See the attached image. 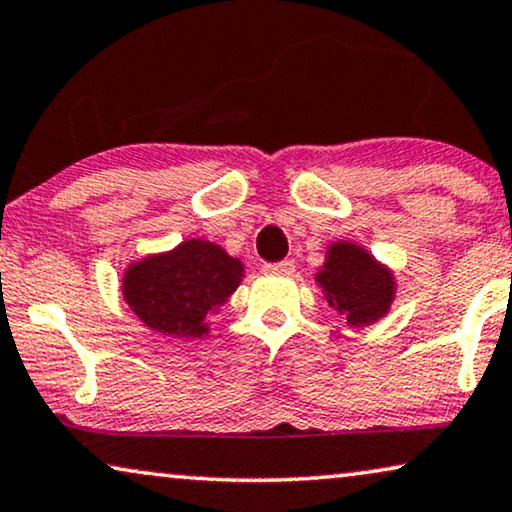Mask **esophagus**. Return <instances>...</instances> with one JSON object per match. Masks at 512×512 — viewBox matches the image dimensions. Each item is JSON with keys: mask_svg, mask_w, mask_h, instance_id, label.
I'll return each instance as SVG.
<instances>
[{"mask_svg": "<svg viewBox=\"0 0 512 512\" xmlns=\"http://www.w3.org/2000/svg\"><path fill=\"white\" fill-rule=\"evenodd\" d=\"M264 273H278V276H290V273H294V262H292V259H280V262H269V264H264Z\"/></svg>", "mask_w": 512, "mask_h": 512, "instance_id": "34e87169", "label": "esophagus"}]
</instances>
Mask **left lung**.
<instances>
[{"mask_svg": "<svg viewBox=\"0 0 512 512\" xmlns=\"http://www.w3.org/2000/svg\"><path fill=\"white\" fill-rule=\"evenodd\" d=\"M318 283L325 287L329 306L350 325H366L390 308L392 276L362 248L334 243Z\"/></svg>", "mask_w": 512, "mask_h": 512, "instance_id": "1", "label": "left lung"}]
</instances>
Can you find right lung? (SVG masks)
<instances>
[{"label":"right lung","instance_id":"1","mask_svg":"<svg viewBox=\"0 0 512 512\" xmlns=\"http://www.w3.org/2000/svg\"><path fill=\"white\" fill-rule=\"evenodd\" d=\"M239 259L208 241H185L174 253L143 259L125 276V299L146 325L164 336L206 334L204 318L236 290Z\"/></svg>","mask_w":512,"mask_h":512}]
</instances>
